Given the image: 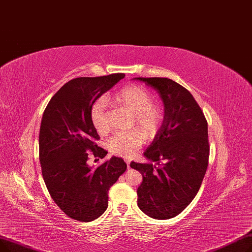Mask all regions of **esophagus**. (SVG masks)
Here are the masks:
<instances>
[{"mask_svg":"<svg viewBox=\"0 0 252 252\" xmlns=\"http://www.w3.org/2000/svg\"><path fill=\"white\" fill-rule=\"evenodd\" d=\"M125 162H126V164H127V167H128V168H130V160L129 159H125Z\"/></svg>","mask_w":252,"mask_h":252,"instance_id":"1","label":"esophagus"}]
</instances>
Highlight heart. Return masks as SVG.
<instances>
[{"label": "heart", "instance_id": "heart-1", "mask_svg": "<svg viewBox=\"0 0 252 252\" xmlns=\"http://www.w3.org/2000/svg\"><path fill=\"white\" fill-rule=\"evenodd\" d=\"M113 101L120 109L133 115L130 128L137 131L114 135L107 141V149L116 156L129 158L143 145V136L150 140L157 136L164 123V109L154 101V94L140 85H131L120 90L113 96ZM90 119L99 134L109 132L111 127L103 98H98L92 104Z\"/></svg>", "mask_w": 252, "mask_h": 252}]
</instances>
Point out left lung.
Returning <instances> with one entry per match:
<instances>
[{
  "instance_id": "8db88e82",
  "label": "left lung",
  "mask_w": 252,
  "mask_h": 252,
  "mask_svg": "<svg viewBox=\"0 0 252 252\" xmlns=\"http://www.w3.org/2000/svg\"><path fill=\"white\" fill-rule=\"evenodd\" d=\"M154 88L164 103V123L143 155L149 163L131 162L142 175L137 204L155 220H169L196 197L207 170V121L185 87L167 78H135ZM156 161L160 167H156Z\"/></svg>"
}]
</instances>
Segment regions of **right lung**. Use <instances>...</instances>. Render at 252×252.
Returning a JSON list of instances; mask_svg holds the SVG:
<instances>
[{
    "label": "right lung",
    "instance_id": "add662e5",
    "mask_svg": "<svg viewBox=\"0 0 252 252\" xmlns=\"http://www.w3.org/2000/svg\"><path fill=\"white\" fill-rule=\"evenodd\" d=\"M125 77L124 74L70 80L59 89L43 114L39 152L42 174L49 194L67 217L79 221L99 218L109 204V189L127 168L112 157L96 168L88 164L89 152L103 159L107 152L92 125L95 100Z\"/></svg>",
    "mask_w": 252,
    "mask_h": 252
}]
</instances>
